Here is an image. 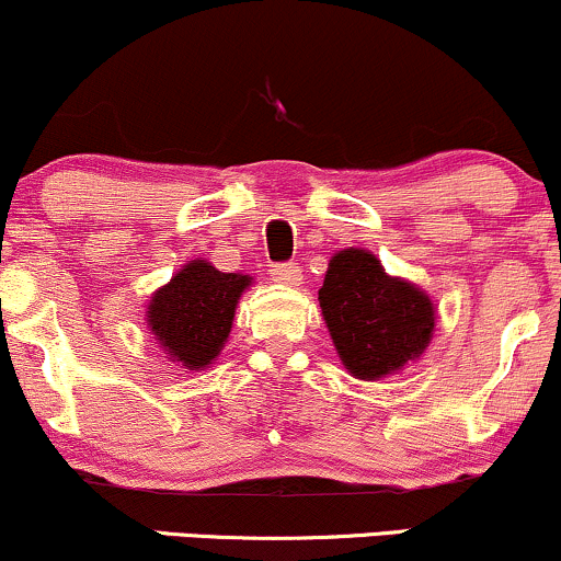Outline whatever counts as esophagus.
Listing matches in <instances>:
<instances>
[{"label": "esophagus", "instance_id": "esophagus-1", "mask_svg": "<svg viewBox=\"0 0 561 561\" xmlns=\"http://www.w3.org/2000/svg\"><path fill=\"white\" fill-rule=\"evenodd\" d=\"M268 274H272V279L279 282V285H300L302 279L298 263H272Z\"/></svg>", "mask_w": 561, "mask_h": 561}]
</instances>
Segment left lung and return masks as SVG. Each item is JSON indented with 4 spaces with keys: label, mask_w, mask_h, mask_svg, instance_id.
<instances>
[{
    "label": "left lung",
    "mask_w": 561,
    "mask_h": 561,
    "mask_svg": "<svg viewBox=\"0 0 561 561\" xmlns=\"http://www.w3.org/2000/svg\"><path fill=\"white\" fill-rule=\"evenodd\" d=\"M319 300L336 353L357 379L400 370L428 347L434 332V302L357 248L329 261Z\"/></svg>",
    "instance_id": "left-lung-1"
}]
</instances>
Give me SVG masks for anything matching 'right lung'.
I'll return each instance as SVG.
<instances>
[{
    "label": "right lung",
    "instance_id": "obj_1",
    "mask_svg": "<svg viewBox=\"0 0 561 561\" xmlns=\"http://www.w3.org/2000/svg\"><path fill=\"white\" fill-rule=\"evenodd\" d=\"M251 276L225 274L193 261L148 306V327L174 360L198 370L219 355L232 329L234 306Z\"/></svg>",
    "mask_w": 561,
    "mask_h": 561
}]
</instances>
